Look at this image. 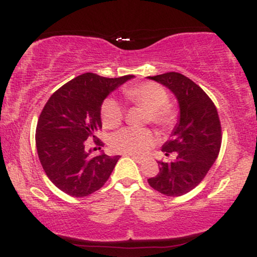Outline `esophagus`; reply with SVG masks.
I'll return each instance as SVG.
<instances>
[{
	"instance_id": "34e87169",
	"label": "esophagus",
	"mask_w": 257,
	"mask_h": 257,
	"mask_svg": "<svg viewBox=\"0 0 257 257\" xmlns=\"http://www.w3.org/2000/svg\"><path fill=\"white\" fill-rule=\"evenodd\" d=\"M131 157L134 159V161L137 162V163H144V161H145V159H144V158L138 157V156H135V155H131Z\"/></svg>"
}]
</instances>
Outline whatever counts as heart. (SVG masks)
<instances>
[{"label": "heart", "instance_id": "1", "mask_svg": "<svg viewBox=\"0 0 257 257\" xmlns=\"http://www.w3.org/2000/svg\"><path fill=\"white\" fill-rule=\"evenodd\" d=\"M124 96L133 104L141 105L147 108V120L159 128L167 129L175 122L176 113L170 106L169 95L161 84L155 82H144L132 87H126ZM102 124L106 128H114L122 122L123 107L114 98H106L100 108ZM157 138L150 129L123 128L111 138V147L113 151L124 155H145L155 145Z\"/></svg>", "mask_w": 257, "mask_h": 257}]
</instances>
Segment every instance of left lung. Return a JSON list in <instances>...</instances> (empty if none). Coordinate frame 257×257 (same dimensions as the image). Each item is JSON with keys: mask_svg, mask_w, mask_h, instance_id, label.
<instances>
[{"mask_svg": "<svg viewBox=\"0 0 257 257\" xmlns=\"http://www.w3.org/2000/svg\"><path fill=\"white\" fill-rule=\"evenodd\" d=\"M163 84L178 99L179 122L162 151L175 155L170 162H157L159 173L149 179L158 192L179 197L200 184L219 156L221 124L214 102L192 79L179 72L149 76Z\"/></svg>", "mask_w": 257, "mask_h": 257, "instance_id": "left-lung-1", "label": "left lung"}]
</instances>
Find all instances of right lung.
<instances>
[{"instance_id":"right-lung-1","label":"right lung","mask_w":257,"mask_h":257,"mask_svg":"<svg viewBox=\"0 0 257 257\" xmlns=\"http://www.w3.org/2000/svg\"><path fill=\"white\" fill-rule=\"evenodd\" d=\"M132 78L83 73L59 88L44 105L36 128L38 158L49 180L69 196H89L110 178L120 156L91 157L85 141L93 139L98 146L104 145L95 137L102 126V101Z\"/></svg>"}]
</instances>
